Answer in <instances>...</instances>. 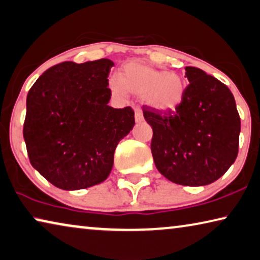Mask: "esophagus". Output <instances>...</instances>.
Instances as JSON below:
<instances>
[{
	"label": "esophagus",
	"mask_w": 260,
	"mask_h": 260,
	"mask_svg": "<svg viewBox=\"0 0 260 260\" xmlns=\"http://www.w3.org/2000/svg\"><path fill=\"white\" fill-rule=\"evenodd\" d=\"M135 121L137 122L143 121V113H142L141 109H139V108L135 109Z\"/></svg>",
	"instance_id": "34e87169"
}]
</instances>
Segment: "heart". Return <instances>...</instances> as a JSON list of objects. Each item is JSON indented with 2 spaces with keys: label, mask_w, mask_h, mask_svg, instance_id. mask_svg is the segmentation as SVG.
I'll use <instances>...</instances> for the list:
<instances>
[{
  "label": "heart",
  "mask_w": 260,
  "mask_h": 260,
  "mask_svg": "<svg viewBox=\"0 0 260 260\" xmlns=\"http://www.w3.org/2000/svg\"><path fill=\"white\" fill-rule=\"evenodd\" d=\"M109 86L115 94H125L126 89L150 109L158 112L175 111L182 104L186 93V82L179 74L155 69L148 66L131 62L122 69L121 77L112 76Z\"/></svg>",
  "instance_id": "b5f03b06"
}]
</instances>
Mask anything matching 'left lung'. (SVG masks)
I'll list each match as a JSON object with an SVG mask.
<instances>
[{"mask_svg": "<svg viewBox=\"0 0 260 260\" xmlns=\"http://www.w3.org/2000/svg\"><path fill=\"white\" fill-rule=\"evenodd\" d=\"M184 101L175 111L143 108L152 128L151 154L170 182L203 186L223 176L238 154L241 119L228 86L196 67L185 68Z\"/></svg>", "mask_w": 260, "mask_h": 260, "instance_id": "8db88e82", "label": "left lung"}]
</instances>
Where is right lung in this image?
I'll use <instances>...</instances> for the list:
<instances>
[{
    "label": "right lung",
    "mask_w": 260,
    "mask_h": 260,
    "mask_svg": "<svg viewBox=\"0 0 260 260\" xmlns=\"http://www.w3.org/2000/svg\"><path fill=\"white\" fill-rule=\"evenodd\" d=\"M109 59L47 69L26 98L23 135L30 162L54 186L74 191L108 178L119 141L133 128L134 111L113 109Z\"/></svg>",
    "instance_id": "add662e5"
}]
</instances>
